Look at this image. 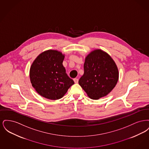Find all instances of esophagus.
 Wrapping results in <instances>:
<instances>
[{
  "label": "esophagus",
  "mask_w": 149,
  "mask_h": 149,
  "mask_svg": "<svg viewBox=\"0 0 149 149\" xmlns=\"http://www.w3.org/2000/svg\"><path fill=\"white\" fill-rule=\"evenodd\" d=\"M74 81L75 83H78L79 79H78V78H75V79H74Z\"/></svg>",
  "instance_id": "obj_1"
}]
</instances>
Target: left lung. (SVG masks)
Returning a JSON list of instances; mask_svg holds the SVG:
<instances>
[{
  "label": "left lung",
  "instance_id": "1",
  "mask_svg": "<svg viewBox=\"0 0 149 149\" xmlns=\"http://www.w3.org/2000/svg\"><path fill=\"white\" fill-rule=\"evenodd\" d=\"M84 69L79 84L93 99L107 95L118 80V70L114 61L102 50H94L86 56Z\"/></svg>",
  "mask_w": 149,
  "mask_h": 149
}]
</instances>
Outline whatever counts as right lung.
I'll return each mask as SVG.
<instances>
[{"label": "right lung", "instance_id": "right-lung-1", "mask_svg": "<svg viewBox=\"0 0 149 149\" xmlns=\"http://www.w3.org/2000/svg\"><path fill=\"white\" fill-rule=\"evenodd\" d=\"M64 59L61 52L48 50L39 55L31 65L29 77L32 85L46 98H61L74 84L63 66Z\"/></svg>", "mask_w": 149, "mask_h": 149}]
</instances>
